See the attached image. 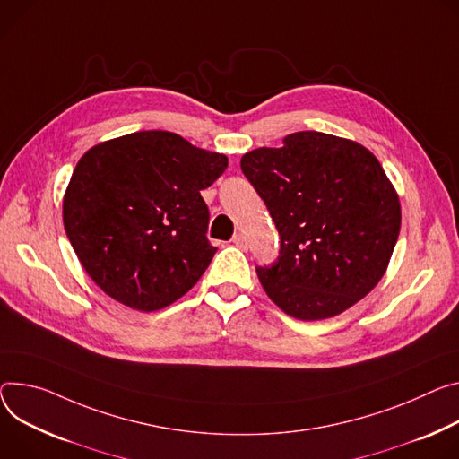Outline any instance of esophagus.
<instances>
[{
  "label": "esophagus",
  "instance_id": "1",
  "mask_svg": "<svg viewBox=\"0 0 459 459\" xmlns=\"http://www.w3.org/2000/svg\"><path fill=\"white\" fill-rule=\"evenodd\" d=\"M232 243H234L238 248H241V251H247V239H245L243 234H236V236L232 238Z\"/></svg>",
  "mask_w": 459,
  "mask_h": 459
}]
</instances>
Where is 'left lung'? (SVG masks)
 Listing matches in <instances>:
<instances>
[{
    "mask_svg": "<svg viewBox=\"0 0 459 459\" xmlns=\"http://www.w3.org/2000/svg\"><path fill=\"white\" fill-rule=\"evenodd\" d=\"M241 170L267 204L280 256L258 267L267 297L289 316H337L385 276L401 229L399 195L362 144L297 132L256 148Z\"/></svg>",
    "mask_w": 459,
    "mask_h": 459,
    "instance_id": "1",
    "label": "left lung"
}]
</instances>
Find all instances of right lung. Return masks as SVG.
Returning <instances> with one entry per match:
<instances>
[{"mask_svg":"<svg viewBox=\"0 0 459 459\" xmlns=\"http://www.w3.org/2000/svg\"><path fill=\"white\" fill-rule=\"evenodd\" d=\"M227 164V155L160 130L99 143L80 157L64 194V229L108 297L150 313L197 283L218 251L206 239L201 190Z\"/></svg>","mask_w":459,"mask_h":459,"instance_id":"obj_1","label":"right lung"}]
</instances>
